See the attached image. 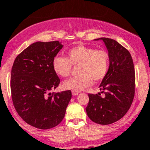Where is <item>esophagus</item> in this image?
<instances>
[{
    "mask_svg": "<svg viewBox=\"0 0 150 150\" xmlns=\"http://www.w3.org/2000/svg\"><path fill=\"white\" fill-rule=\"evenodd\" d=\"M72 95H79V91H72Z\"/></svg>",
    "mask_w": 150,
    "mask_h": 150,
    "instance_id": "obj_1",
    "label": "esophagus"
}]
</instances>
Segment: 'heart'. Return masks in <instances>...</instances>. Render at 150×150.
<instances>
[{"instance_id":"obj_1","label":"heart","mask_w":150,"mask_h":150,"mask_svg":"<svg viewBox=\"0 0 150 150\" xmlns=\"http://www.w3.org/2000/svg\"><path fill=\"white\" fill-rule=\"evenodd\" d=\"M67 58L57 55L52 60V69L59 76L67 77L73 65H79V76L67 79L63 83L64 89L80 91L91 86L92 79L100 81L107 74L110 67V55L107 51L78 45L67 52Z\"/></svg>"}]
</instances>
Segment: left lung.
<instances>
[{
    "mask_svg": "<svg viewBox=\"0 0 150 150\" xmlns=\"http://www.w3.org/2000/svg\"><path fill=\"white\" fill-rule=\"evenodd\" d=\"M95 40L104 42L110 55L109 71L102 79L98 94H88L87 115L94 122L110 125L125 115L134 96L135 72L129 52L117 41L106 38ZM105 96L102 98L100 93Z\"/></svg>",
    "mask_w": 150,
    "mask_h": 150,
    "instance_id": "obj_1",
    "label": "left lung"
}]
</instances>
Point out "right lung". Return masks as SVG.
<instances>
[{"label": "right lung", "mask_w": 150, "mask_h": 150, "mask_svg": "<svg viewBox=\"0 0 150 150\" xmlns=\"http://www.w3.org/2000/svg\"><path fill=\"white\" fill-rule=\"evenodd\" d=\"M59 41L36 42L16 58L11 71L12 98L24 121L40 129H50L64 117L71 91L52 95L60 79L52 69V60L63 48Z\"/></svg>", "instance_id": "add662e5"}]
</instances>
